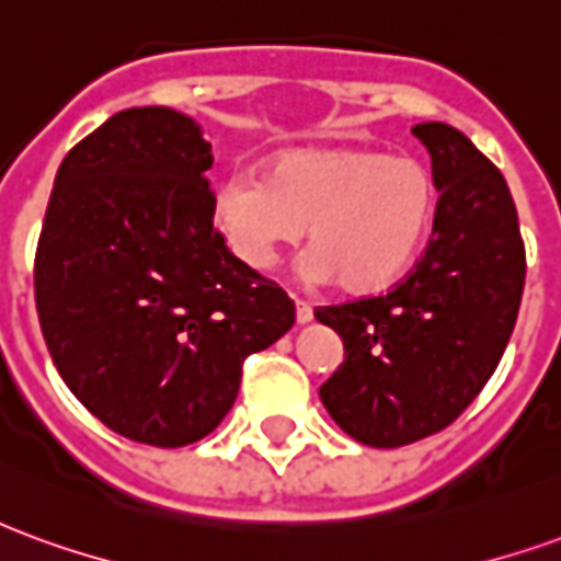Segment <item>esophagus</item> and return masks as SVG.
<instances>
[{"mask_svg":"<svg viewBox=\"0 0 561 561\" xmlns=\"http://www.w3.org/2000/svg\"><path fill=\"white\" fill-rule=\"evenodd\" d=\"M294 306H297V324H309L312 321V306L306 304V300H294Z\"/></svg>","mask_w":561,"mask_h":561,"instance_id":"esophagus-1","label":"esophagus"}]
</instances>
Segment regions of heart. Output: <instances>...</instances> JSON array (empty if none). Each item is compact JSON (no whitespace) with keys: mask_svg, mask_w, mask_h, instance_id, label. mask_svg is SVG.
<instances>
[{"mask_svg":"<svg viewBox=\"0 0 561 561\" xmlns=\"http://www.w3.org/2000/svg\"><path fill=\"white\" fill-rule=\"evenodd\" d=\"M435 209L426 164L376 149L282 152L264 176L231 173L213 195V221L245 267H273L309 225L306 273L352 294L385 291L409 273Z\"/></svg>","mask_w":561,"mask_h":561,"instance_id":"obj_1","label":"heart"}]
</instances>
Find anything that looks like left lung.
<instances>
[{
  "instance_id": "left-lung-1",
  "label": "left lung",
  "mask_w": 561,
  "mask_h": 561,
  "mask_svg": "<svg viewBox=\"0 0 561 561\" xmlns=\"http://www.w3.org/2000/svg\"><path fill=\"white\" fill-rule=\"evenodd\" d=\"M438 188L433 237L388 294L318 306L345 360L321 402L369 447H402L469 409L505 354L526 282V249L502 171L462 131L421 123Z\"/></svg>"
}]
</instances>
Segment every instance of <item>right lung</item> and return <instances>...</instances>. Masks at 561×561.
Here are the masks:
<instances>
[{
  "label": "right lung",
  "mask_w": 561,
  "mask_h": 561,
  "mask_svg": "<svg viewBox=\"0 0 561 561\" xmlns=\"http://www.w3.org/2000/svg\"><path fill=\"white\" fill-rule=\"evenodd\" d=\"M209 147L171 107L119 111L56 171L35 306L68 390L131 442L183 447L231 412L243 360L294 324L213 228Z\"/></svg>",
  "instance_id": "right-lung-1"
}]
</instances>
